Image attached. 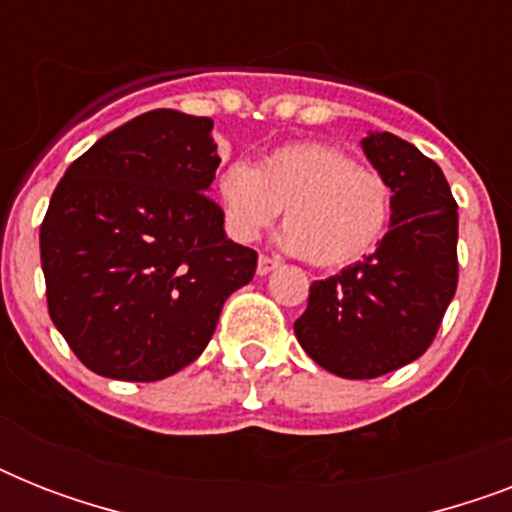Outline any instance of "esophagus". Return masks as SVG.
<instances>
[{
    "label": "esophagus",
    "instance_id": "esophagus-1",
    "mask_svg": "<svg viewBox=\"0 0 512 512\" xmlns=\"http://www.w3.org/2000/svg\"><path fill=\"white\" fill-rule=\"evenodd\" d=\"M276 268H279V263H276L273 257H268V255L257 257V276H268V273L276 271Z\"/></svg>",
    "mask_w": 512,
    "mask_h": 512
}]
</instances>
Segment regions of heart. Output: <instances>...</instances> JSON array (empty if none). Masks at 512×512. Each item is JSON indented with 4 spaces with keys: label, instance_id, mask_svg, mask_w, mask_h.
Here are the masks:
<instances>
[{
    "label": "heart",
    "instance_id": "1",
    "mask_svg": "<svg viewBox=\"0 0 512 512\" xmlns=\"http://www.w3.org/2000/svg\"><path fill=\"white\" fill-rule=\"evenodd\" d=\"M215 191L231 239L255 241L284 209L279 244L319 268H345L369 255L390 220L388 183L324 143H289L257 167L228 164Z\"/></svg>",
    "mask_w": 512,
    "mask_h": 512
}]
</instances>
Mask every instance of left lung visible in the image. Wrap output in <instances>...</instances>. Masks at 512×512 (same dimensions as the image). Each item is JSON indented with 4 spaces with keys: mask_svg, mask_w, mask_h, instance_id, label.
Masks as SVG:
<instances>
[{
    "mask_svg": "<svg viewBox=\"0 0 512 512\" xmlns=\"http://www.w3.org/2000/svg\"><path fill=\"white\" fill-rule=\"evenodd\" d=\"M364 156L390 188V225L377 249L313 281L297 342L327 372L369 380L412 364L436 337L457 289V201L420 148L366 132Z\"/></svg>",
    "mask_w": 512,
    "mask_h": 512,
    "instance_id": "left-lung-1",
    "label": "left lung"
}]
</instances>
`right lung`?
Returning <instances> with one entry per match:
<instances>
[{
	"label": "right lung",
	"instance_id": "1",
	"mask_svg": "<svg viewBox=\"0 0 512 512\" xmlns=\"http://www.w3.org/2000/svg\"><path fill=\"white\" fill-rule=\"evenodd\" d=\"M215 122L172 108L130 119L84 151L39 231L47 308L100 377L154 382L212 340L223 303L257 255L225 236L209 199Z\"/></svg>",
	"mask_w": 512,
	"mask_h": 512
}]
</instances>
